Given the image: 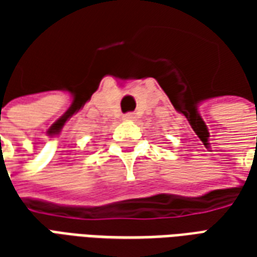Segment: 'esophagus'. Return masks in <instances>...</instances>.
<instances>
[{
  "instance_id": "1",
  "label": "esophagus",
  "mask_w": 257,
  "mask_h": 257,
  "mask_svg": "<svg viewBox=\"0 0 257 257\" xmlns=\"http://www.w3.org/2000/svg\"><path fill=\"white\" fill-rule=\"evenodd\" d=\"M136 115H135V112H128V114H125L123 115V119H126V121H134Z\"/></svg>"
}]
</instances>
